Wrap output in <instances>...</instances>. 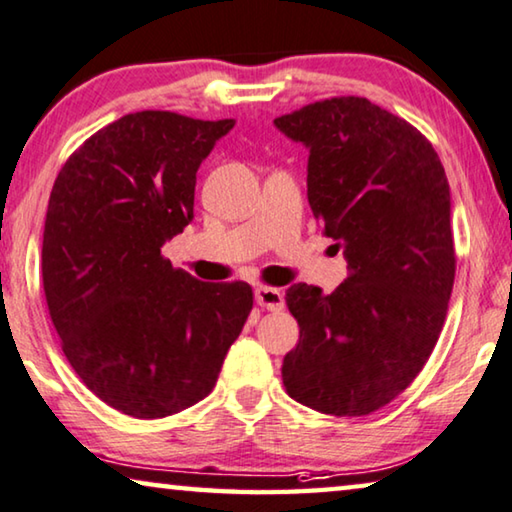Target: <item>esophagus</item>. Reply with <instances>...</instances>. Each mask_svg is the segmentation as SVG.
I'll return each mask as SVG.
<instances>
[{"label":"esophagus","mask_w":512,"mask_h":512,"mask_svg":"<svg viewBox=\"0 0 512 512\" xmlns=\"http://www.w3.org/2000/svg\"><path fill=\"white\" fill-rule=\"evenodd\" d=\"M255 301L257 305H262V308L273 310V312L285 308V296H282V292L276 287H266V285L255 287Z\"/></svg>","instance_id":"1"}]
</instances>
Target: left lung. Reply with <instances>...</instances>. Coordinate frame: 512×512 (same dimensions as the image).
Wrapping results in <instances>:
<instances>
[{"mask_svg": "<svg viewBox=\"0 0 512 512\" xmlns=\"http://www.w3.org/2000/svg\"><path fill=\"white\" fill-rule=\"evenodd\" d=\"M273 124L310 151V209L349 271L333 294L287 289L301 331L282 384L322 414L368 416L416 379L444 326L455 280L444 165L414 126L368 98L310 103Z\"/></svg>", "mask_w": 512, "mask_h": 512, "instance_id": "obj_1", "label": "left lung"}]
</instances>
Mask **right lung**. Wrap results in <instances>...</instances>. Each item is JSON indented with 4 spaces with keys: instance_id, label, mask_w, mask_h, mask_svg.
<instances>
[{
    "instance_id": "1",
    "label": "right lung",
    "mask_w": 512,
    "mask_h": 512,
    "mask_svg": "<svg viewBox=\"0 0 512 512\" xmlns=\"http://www.w3.org/2000/svg\"><path fill=\"white\" fill-rule=\"evenodd\" d=\"M234 119L126 114L61 167L43 289L61 349L121 414L165 418L211 393L253 310L248 282H200L160 248L193 220L195 174Z\"/></svg>"
}]
</instances>
